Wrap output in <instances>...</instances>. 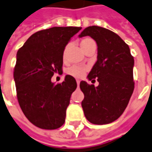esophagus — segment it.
<instances>
[{
  "mask_svg": "<svg viewBox=\"0 0 152 152\" xmlns=\"http://www.w3.org/2000/svg\"><path fill=\"white\" fill-rule=\"evenodd\" d=\"M76 83H77V86H79L80 85V81L79 80H76Z\"/></svg>",
  "mask_w": 152,
  "mask_h": 152,
  "instance_id": "34e87169",
  "label": "esophagus"
}]
</instances>
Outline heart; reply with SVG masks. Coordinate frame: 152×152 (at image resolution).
I'll use <instances>...</instances> for the list:
<instances>
[{
    "label": "heart",
    "instance_id": "heart-1",
    "mask_svg": "<svg viewBox=\"0 0 152 152\" xmlns=\"http://www.w3.org/2000/svg\"><path fill=\"white\" fill-rule=\"evenodd\" d=\"M80 45H81V49L82 50L85 52L87 49H89L90 47L92 46H96L95 45V42L94 40L91 39V38H84L81 40L80 42ZM66 51H67V47H66L64 49V51H63V59L65 60L66 59ZM87 71V68L86 67H84V66H71L70 68L67 69V74L70 75L71 76H74V77H81L83 76L86 71Z\"/></svg>",
    "mask_w": 152,
    "mask_h": 152
}]
</instances>
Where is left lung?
Masks as SVG:
<instances>
[{"label":"left lung","mask_w":152,"mask_h":152,"mask_svg":"<svg viewBox=\"0 0 152 152\" xmlns=\"http://www.w3.org/2000/svg\"><path fill=\"white\" fill-rule=\"evenodd\" d=\"M84 36H90L97 45V60L87 78L96 79L99 85L81 81L84 93L81 106L89 122L107 124L121 116L133 93L134 57L128 45L108 29L87 27L79 35Z\"/></svg>","instance_id":"8db88e82"}]
</instances>
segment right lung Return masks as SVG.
<instances>
[{"label":"right lung","mask_w":152,"mask_h":152,"mask_svg":"<svg viewBox=\"0 0 152 152\" xmlns=\"http://www.w3.org/2000/svg\"><path fill=\"white\" fill-rule=\"evenodd\" d=\"M81 28L54 27L31 35L17 54L13 76L17 97L26 118L35 126L55 129L66 120V108L76 79L67 75L55 85L51 78L61 73L63 51L71 37Z\"/></svg>","instance_id":"right-lung-1"}]
</instances>
